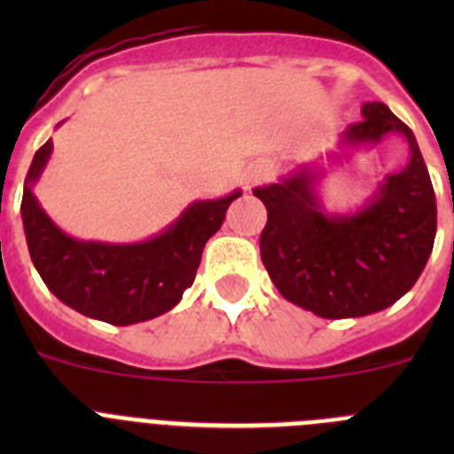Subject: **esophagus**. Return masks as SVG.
Wrapping results in <instances>:
<instances>
[{"label":"esophagus","mask_w":454,"mask_h":454,"mask_svg":"<svg viewBox=\"0 0 454 454\" xmlns=\"http://www.w3.org/2000/svg\"><path fill=\"white\" fill-rule=\"evenodd\" d=\"M270 177V166H268L266 161H259V163H252L250 168L246 170V175H243V182H246L247 188L256 186V184L266 182V179Z\"/></svg>","instance_id":"esophagus-1"}]
</instances>
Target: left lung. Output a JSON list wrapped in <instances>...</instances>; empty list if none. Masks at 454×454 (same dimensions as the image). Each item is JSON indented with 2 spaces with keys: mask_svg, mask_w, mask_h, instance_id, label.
Instances as JSON below:
<instances>
[{
  "mask_svg": "<svg viewBox=\"0 0 454 454\" xmlns=\"http://www.w3.org/2000/svg\"><path fill=\"white\" fill-rule=\"evenodd\" d=\"M362 122L336 140L327 163H348L388 136L407 143V166L387 172L355 211H327L320 159L279 182L256 186L266 204L262 262L288 302L320 318H362L411 291L432 254L436 198L414 131L382 102L362 106Z\"/></svg>",
  "mask_w": 454,
  "mask_h": 454,
  "instance_id": "1",
  "label": "left lung"
}]
</instances>
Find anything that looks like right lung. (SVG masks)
I'll use <instances>...</instances> for the list:
<instances>
[{
  "instance_id": "right-lung-1",
  "label": "right lung",
  "mask_w": 454,
  "mask_h": 454,
  "mask_svg": "<svg viewBox=\"0 0 454 454\" xmlns=\"http://www.w3.org/2000/svg\"><path fill=\"white\" fill-rule=\"evenodd\" d=\"M54 143L35 152L24 179L22 224L31 262L56 298L88 318L136 325L175 309L192 286L207 240L223 227L240 191L215 200H195L159 234L136 243L82 240L47 215L35 198Z\"/></svg>"
}]
</instances>
